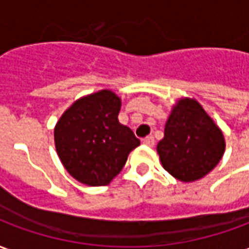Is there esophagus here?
I'll return each mask as SVG.
<instances>
[{"label":"esophagus","mask_w":249,"mask_h":249,"mask_svg":"<svg viewBox=\"0 0 249 249\" xmlns=\"http://www.w3.org/2000/svg\"><path fill=\"white\" fill-rule=\"evenodd\" d=\"M142 142L148 146H153L155 145V139H153V136H148V137H145V139L142 140Z\"/></svg>","instance_id":"esophagus-1"}]
</instances>
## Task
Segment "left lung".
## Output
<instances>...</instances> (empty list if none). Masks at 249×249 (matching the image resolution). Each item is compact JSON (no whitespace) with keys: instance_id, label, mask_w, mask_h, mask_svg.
Returning a JSON list of instances; mask_svg holds the SVG:
<instances>
[{"instance_id":"left-lung-1","label":"left lung","mask_w":249,"mask_h":249,"mask_svg":"<svg viewBox=\"0 0 249 249\" xmlns=\"http://www.w3.org/2000/svg\"><path fill=\"white\" fill-rule=\"evenodd\" d=\"M224 149L223 132L203 107L192 98L178 100L157 144L164 169L180 181H196L219 164Z\"/></svg>"}]
</instances>
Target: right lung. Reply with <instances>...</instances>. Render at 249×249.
I'll return each instance as SVG.
<instances>
[{
	"mask_svg": "<svg viewBox=\"0 0 249 249\" xmlns=\"http://www.w3.org/2000/svg\"><path fill=\"white\" fill-rule=\"evenodd\" d=\"M121 100L100 90L71 104L54 128V144L62 165L77 181L108 185L140 145L130 128L119 123Z\"/></svg>",
	"mask_w": 249,
	"mask_h": 249,
	"instance_id": "add662e5",
	"label": "right lung"
}]
</instances>
